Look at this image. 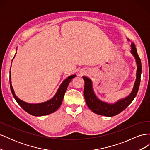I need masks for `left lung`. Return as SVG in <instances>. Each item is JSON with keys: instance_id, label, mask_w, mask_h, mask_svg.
<instances>
[{"instance_id": "obj_1", "label": "left lung", "mask_w": 150, "mask_h": 150, "mask_svg": "<svg viewBox=\"0 0 150 150\" xmlns=\"http://www.w3.org/2000/svg\"><path fill=\"white\" fill-rule=\"evenodd\" d=\"M131 53L134 56L137 64V79H136L134 83L133 89L128 97L118 101L115 104H108L98 99L93 92L91 81L87 77L83 76V79H84V96L85 101L89 108L94 113L105 116H116L125 110L137 96L141 81L142 63H141V59L137 53V48L133 43L131 44Z\"/></svg>"}]
</instances>
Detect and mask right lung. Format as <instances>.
Segmentation results:
<instances>
[{
	"mask_svg": "<svg viewBox=\"0 0 150 150\" xmlns=\"http://www.w3.org/2000/svg\"><path fill=\"white\" fill-rule=\"evenodd\" d=\"M76 76V75H71L68 77L67 78H66L62 83L59 88L58 89L57 91L55 96H54V98H52L51 99H50V100L42 103L29 104L21 100L20 99L18 98L15 94L14 91H13V89L12 88L11 76L10 88L13 98H15L17 103L19 104L24 111H25L27 112H28L29 114L35 116H45L55 112L57 109L60 107L62 101L63 100V98H64V94L66 93V91L67 89L68 85H69L72 79L75 78Z\"/></svg>",
	"mask_w": 150,
	"mask_h": 150,
	"instance_id": "obj_1",
	"label": "right lung"
}]
</instances>
